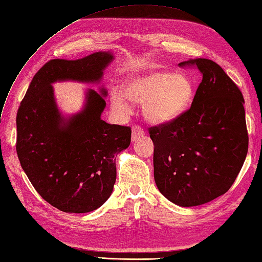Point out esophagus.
<instances>
[{"label": "esophagus", "mask_w": 262, "mask_h": 262, "mask_svg": "<svg viewBox=\"0 0 262 262\" xmlns=\"http://www.w3.org/2000/svg\"><path fill=\"white\" fill-rule=\"evenodd\" d=\"M144 130L141 128L139 125H133L132 126V141H138L139 139H141L142 137H144Z\"/></svg>", "instance_id": "obj_1"}]
</instances>
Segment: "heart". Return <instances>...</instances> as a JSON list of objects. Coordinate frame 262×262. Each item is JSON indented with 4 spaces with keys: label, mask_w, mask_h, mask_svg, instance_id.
Instances as JSON below:
<instances>
[{
    "label": "heart",
    "mask_w": 262,
    "mask_h": 262,
    "mask_svg": "<svg viewBox=\"0 0 262 262\" xmlns=\"http://www.w3.org/2000/svg\"><path fill=\"white\" fill-rule=\"evenodd\" d=\"M194 82L183 73L157 70L133 76L124 84V91L111 90V105L119 115L128 116L131 108L128 99L142 103L144 117L153 123H166L178 118L194 96Z\"/></svg>",
    "instance_id": "heart-1"
}]
</instances>
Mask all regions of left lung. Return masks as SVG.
Returning a JSON list of instances; mask_svg holds the SVG:
<instances>
[{
    "label": "left lung",
    "mask_w": 262,
    "mask_h": 262,
    "mask_svg": "<svg viewBox=\"0 0 262 262\" xmlns=\"http://www.w3.org/2000/svg\"><path fill=\"white\" fill-rule=\"evenodd\" d=\"M180 67L197 68L202 81L192 105L178 118L148 129L154 144V180L179 206L192 207L225 194L248 152L244 97L224 69L206 58Z\"/></svg>",
    "instance_id": "1"
}]
</instances>
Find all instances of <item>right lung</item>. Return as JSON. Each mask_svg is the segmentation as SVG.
<instances>
[{
	"label": "right lung",
	"mask_w": 262,
	"mask_h": 262,
	"mask_svg": "<svg viewBox=\"0 0 262 262\" xmlns=\"http://www.w3.org/2000/svg\"><path fill=\"white\" fill-rule=\"evenodd\" d=\"M114 59L98 52L77 60L52 59L28 87L16 116V152L34 188L65 213H89L107 201L117 179L116 157L131 142L130 126L101 119L105 89L87 91L83 109L61 117L51 83L97 82Z\"/></svg>",
	"instance_id": "right-lung-1"
}]
</instances>
